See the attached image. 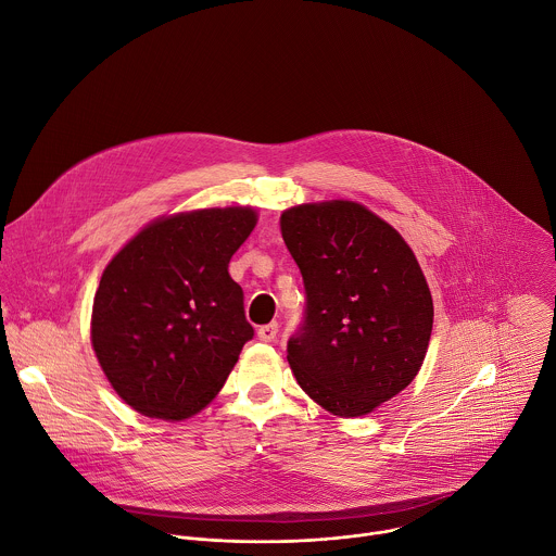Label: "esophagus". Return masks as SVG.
<instances>
[{"label":"esophagus","mask_w":556,"mask_h":556,"mask_svg":"<svg viewBox=\"0 0 556 556\" xmlns=\"http://www.w3.org/2000/svg\"><path fill=\"white\" fill-rule=\"evenodd\" d=\"M276 334H278V324H276V321L265 324V326H261V328L256 330V337H258L263 343H271V341L276 339Z\"/></svg>","instance_id":"esophagus-1"}]
</instances>
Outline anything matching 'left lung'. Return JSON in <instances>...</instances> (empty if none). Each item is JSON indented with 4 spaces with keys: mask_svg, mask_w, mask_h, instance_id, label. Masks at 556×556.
Instances as JSON below:
<instances>
[{
    "mask_svg": "<svg viewBox=\"0 0 556 556\" xmlns=\"http://www.w3.org/2000/svg\"><path fill=\"white\" fill-rule=\"evenodd\" d=\"M282 239L300 267L306 308L287 343L298 383L337 416H363L420 369L433 302L403 237L350 200L282 213Z\"/></svg>",
    "mask_w": 556,
    "mask_h": 556,
    "instance_id": "1",
    "label": "left lung"
}]
</instances>
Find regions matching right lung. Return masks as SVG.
<instances>
[{
    "instance_id": "1",
    "label": "right lung",
    "mask_w": 556,
    "mask_h": 556,
    "mask_svg": "<svg viewBox=\"0 0 556 556\" xmlns=\"http://www.w3.org/2000/svg\"><path fill=\"white\" fill-rule=\"evenodd\" d=\"M256 224L250 206L202 208L149 224L105 267L92 348L140 414L184 420L224 386L254 337L230 256Z\"/></svg>"
}]
</instances>
